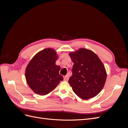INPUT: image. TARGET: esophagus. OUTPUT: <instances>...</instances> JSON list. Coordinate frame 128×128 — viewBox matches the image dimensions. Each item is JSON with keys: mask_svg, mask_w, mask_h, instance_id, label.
Returning a JSON list of instances; mask_svg holds the SVG:
<instances>
[{"mask_svg": "<svg viewBox=\"0 0 128 128\" xmlns=\"http://www.w3.org/2000/svg\"><path fill=\"white\" fill-rule=\"evenodd\" d=\"M64 80L65 81H67V80H68V79H69V76H68V75H66V76H64Z\"/></svg>", "mask_w": 128, "mask_h": 128, "instance_id": "esophagus-1", "label": "esophagus"}]
</instances>
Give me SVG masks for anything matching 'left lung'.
I'll list each match as a JSON object with an SVG mask.
<instances>
[{
    "label": "left lung",
    "instance_id": "8db88e82",
    "mask_svg": "<svg viewBox=\"0 0 128 128\" xmlns=\"http://www.w3.org/2000/svg\"><path fill=\"white\" fill-rule=\"evenodd\" d=\"M74 65L68 83L75 94L81 99L94 97L102 90L107 73L102 61L95 53L81 48L69 54Z\"/></svg>",
    "mask_w": 128,
    "mask_h": 128
}]
</instances>
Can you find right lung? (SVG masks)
Wrapping results in <instances>:
<instances>
[{"instance_id":"obj_1","label":"right lung","mask_w":128,"mask_h":128,"mask_svg":"<svg viewBox=\"0 0 128 128\" xmlns=\"http://www.w3.org/2000/svg\"><path fill=\"white\" fill-rule=\"evenodd\" d=\"M58 56L56 51L47 48L38 52L26 69L27 84L36 94L44 96L52 91L63 77L59 74L60 66L56 64Z\"/></svg>"}]
</instances>
